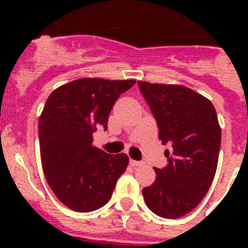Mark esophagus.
<instances>
[{"label":"esophagus","instance_id":"esophagus-1","mask_svg":"<svg viewBox=\"0 0 248 248\" xmlns=\"http://www.w3.org/2000/svg\"><path fill=\"white\" fill-rule=\"evenodd\" d=\"M130 164H131V165H133V166H140L143 163H141V161H138V160L130 159Z\"/></svg>","mask_w":248,"mask_h":248}]
</instances>
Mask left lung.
<instances>
[{
	"label": "left lung",
	"mask_w": 248,
	"mask_h": 248,
	"mask_svg": "<svg viewBox=\"0 0 248 248\" xmlns=\"http://www.w3.org/2000/svg\"><path fill=\"white\" fill-rule=\"evenodd\" d=\"M159 128L168 165L154 168L156 179L144 187L146 206L164 218H179L200 203L215 177L221 128L214 105L183 85L138 82Z\"/></svg>",
	"instance_id": "1"
}]
</instances>
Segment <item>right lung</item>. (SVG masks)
Wrapping results in <instances>:
<instances>
[{
    "mask_svg": "<svg viewBox=\"0 0 248 248\" xmlns=\"http://www.w3.org/2000/svg\"><path fill=\"white\" fill-rule=\"evenodd\" d=\"M135 80L83 78L52 92L38 122L41 160L47 183L58 200L77 212L100 209L125 171L129 157L93 146V133L108 129L120 94Z\"/></svg>",
    "mask_w": 248,
    "mask_h": 248,
    "instance_id": "right-lung-1",
    "label": "right lung"
}]
</instances>
